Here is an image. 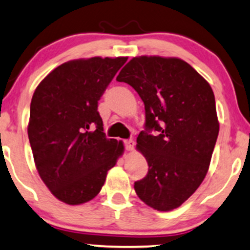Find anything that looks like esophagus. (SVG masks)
Wrapping results in <instances>:
<instances>
[{"label": "esophagus", "instance_id": "esophagus-1", "mask_svg": "<svg viewBox=\"0 0 250 250\" xmlns=\"http://www.w3.org/2000/svg\"><path fill=\"white\" fill-rule=\"evenodd\" d=\"M134 145H136V143H134L132 139L125 140V148L127 149V151H132V149L134 148Z\"/></svg>", "mask_w": 250, "mask_h": 250}]
</instances>
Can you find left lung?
I'll return each mask as SVG.
<instances>
[{"label": "left lung", "mask_w": 250, "mask_h": 250, "mask_svg": "<svg viewBox=\"0 0 250 250\" xmlns=\"http://www.w3.org/2000/svg\"><path fill=\"white\" fill-rule=\"evenodd\" d=\"M117 81L130 84L145 105L146 132L138 136L137 149L148 173L134 183L137 195L153 209H175L209 168L220 127L212 87L187 62L161 56L133 57Z\"/></svg>", "instance_id": "1"}]
</instances>
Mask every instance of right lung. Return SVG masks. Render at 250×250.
<instances>
[{"mask_svg": "<svg viewBox=\"0 0 250 250\" xmlns=\"http://www.w3.org/2000/svg\"><path fill=\"white\" fill-rule=\"evenodd\" d=\"M127 57H92L61 64L38 84L30 104L28 137L38 174L66 205L101 192L107 171L124 153L107 139L98 101Z\"/></svg>", "mask_w": 250, "mask_h": 250, "instance_id": "obj_1", "label": "right lung"}]
</instances>
